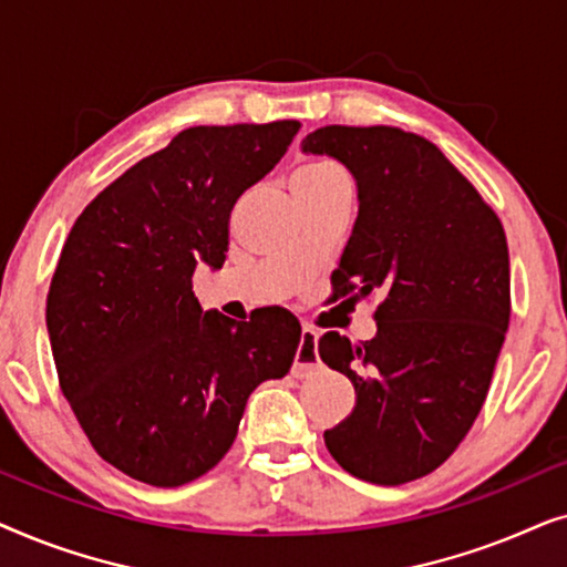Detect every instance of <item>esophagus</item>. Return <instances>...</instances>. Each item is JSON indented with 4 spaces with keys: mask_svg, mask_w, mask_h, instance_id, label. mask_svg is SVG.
<instances>
[{
    "mask_svg": "<svg viewBox=\"0 0 567 567\" xmlns=\"http://www.w3.org/2000/svg\"><path fill=\"white\" fill-rule=\"evenodd\" d=\"M317 367H320V355H317V332L312 328H305V330H301V338H299L297 355H293L291 374L293 377H307L309 371H315Z\"/></svg>",
    "mask_w": 567,
    "mask_h": 567,
    "instance_id": "1",
    "label": "esophagus"
}]
</instances>
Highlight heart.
<instances>
[{
	"label": "heart",
	"instance_id": "1",
	"mask_svg": "<svg viewBox=\"0 0 567 567\" xmlns=\"http://www.w3.org/2000/svg\"><path fill=\"white\" fill-rule=\"evenodd\" d=\"M343 181H346V173L332 159H309L297 169V173H293L291 188L293 190L322 188V185L343 183Z\"/></svg>",
	"mask_w": 567,
	"mask_h": 567
}]
</instances>
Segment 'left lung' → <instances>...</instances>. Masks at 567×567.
Segmentation results:
<instances>
[{"label": "left lung", "instance_id": "left-lung-1", "mask_svg": "<svg viewBox=\"0 0 567 567\" xmlns=\"http://www.w3.org/2000/svg\"><path fill=\"white\" fill-rule=\"evenodd\" d=\"M351 169L359 216L336 297H374L377 336L320 338L351 379L353 413L324 446L353 477L402 485L441 467L483 408L511 320L506 231L429 138L392 126H322L301 142Z\"/></svg>", "mask_w": 567, "mask_h": 567}]
</instances>
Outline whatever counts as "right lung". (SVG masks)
<instances>
[{"label": "right lung", "instance_id": "1", "mask_svg": "<svg viewBox=\"0 0 567 567\" xmlns=\"http://www.w3.org/2000/svg\"><path fill=\"white\" fill-rule=\"evenodd\" d=\"M299 126L185 128L97 193L69 231L45 299L59 384L95 452L138 483L206 475L235 444L255 386L289 374L297 317L204 315L193 270L224 266L231 208Z\"/></svg>", "mask_w": 567, "mask_h": 567}]
</instances>
